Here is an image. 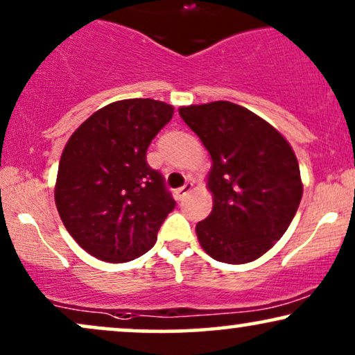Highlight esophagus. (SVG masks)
<instances>
[{
  "mask_svg": "<svg viewBox=\"0 0 355 355\" xmlns=\"http://www.w3.org/2000/svg\"><path fill=\"white\" fill-rule=\"evenodd\" d=\"M191 188H193V182H191V180H188V182L185 183V185H183L182 188H178V190H175V191H173L175 200H182L183 196L188 195V193L191 191Z\"/></svg>",
  "mask_w": 355,
  "mask_h": 355,
  "instance_id": "obj_1",
  "label": "esophagus"
}]
</instances>
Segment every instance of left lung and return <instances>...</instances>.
Instances as JSON below:
<instances>
[{"label": "left lung", "mask_w": 355, "mask_h": 355, "mask_svg": "<svg viewBox=\"0 0 355 355\" xmlns=\"http://www.w3.org/2000/svg\"><path fill=\"white\" fill-rule=\"evenodd\" d=\"M178 113L213 160V211L196 224L201 248L219 262H252L297 213L303 195L297 155L275 128L234 103L183 106Z\"/></svg>", "instance_id": "8db88e82"}]
</instances>
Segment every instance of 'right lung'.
<instances>
[{
  "mask_svg": "<svg viewBox=\"0 0 355 355\" xmlns=\"http://www.w3.org/2000/svg\"><path fill=\"white\" fill-rule=\"evenodd\" d=\"M173 106L150 98L111 103L71 134L62 152L55 205L82 249L105 262L146 254L175 208L159 170L147 164L152 139Z\"/></svg>",
  "mask_w": 355,
  "mask_h": 355,
  "instance_id": "add662e5",
  "label": "right lung"
}]
</instances>
